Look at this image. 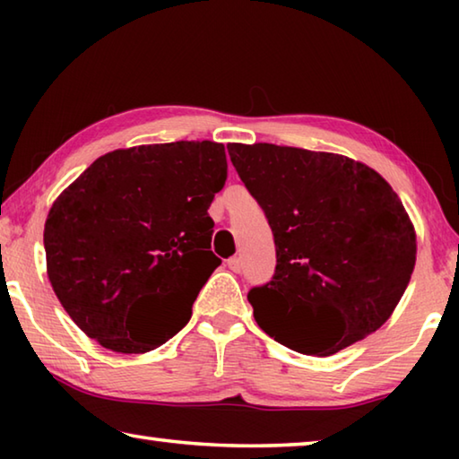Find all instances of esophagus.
<instances>
[{
	"label": "esophagus",
	"mask_w": 459,
	"mask_h": 459,
	"mask_svg": "<svg viewBox=\"0 0 459 459\" xmlns=\"http://www.w3.org/2000/svg\"><path fill=\"white\" fill-rule=\"evenodd\" d=\"M229 269L235 271V273H240V269H243V261H240V257L229 259Z\"/></svg>",
	"instance_id": "34e87169"
}]
</instances>
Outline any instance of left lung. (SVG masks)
<instances>
[{"label":"left lung","instance_id":"obj_1","mask_svg":"<svg viewBox=\"0 0 459 459\" xmlns=\"http://www.w3.org/2000/svg\"><path fill=\"white\" fill-rule=\"evenodd\" d=\"M227 147L275 238V275L247 295L259 328L309 356L336 354L378 330L405 293L417 255L397 192L346 155Z\"/></svg>","mask_w":459,"mask_h":459}]
</instances>
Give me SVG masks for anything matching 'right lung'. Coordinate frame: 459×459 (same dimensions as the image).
I'll return each mask as SVG.
<instances>
[{"instance_id":"1","label":"right lung","mask_w":459,"mask_h":459,"mask_svg":"<svg viewBox=\"0 0 459 459\" xmlns=\"http://www.w3.org/2000/svg\"><path fill=\"white\" fill-rule=\"evenodd\" d=\"M224 182L222 143H153L100 155L54 200L46 271L89 338L143 354L188 324L221 265L208 208Z\"/></svg>"}]
</instances>
